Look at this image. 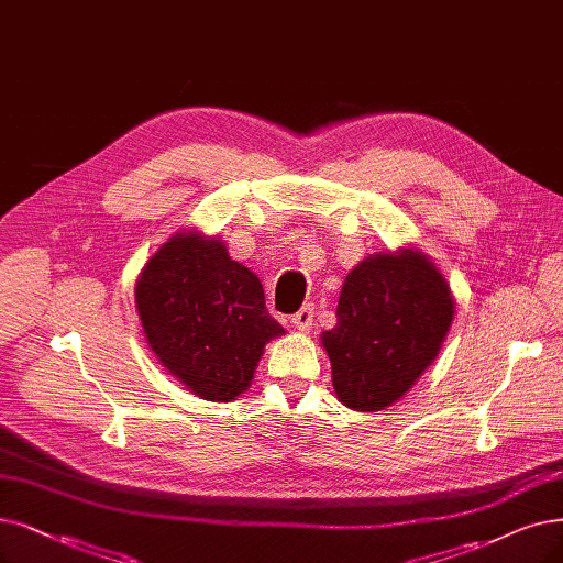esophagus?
Instances as JSON below:
<instances>
[{
    "label": "esophagus",
    "instance_id": "1",
    "mask_svg": "<svg viewBox=\"0 0 563 563\" xmlns=\"http://www.w3.org/2000/svg\"><path fill=\"white\" fill-rule=\"evenodd\" d=\"M290 323H294L300 332H309L311 323H313V309L307 305L300 311H296L294 317H290Z\"/></svg>",
    "mask_w": 563,
    "mask_h": 563
}]
</instances>
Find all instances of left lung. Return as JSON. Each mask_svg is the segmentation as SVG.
Segmentation results:
<instances>
[{"instance_id":"left-lung-1","label":"left lung","mask_w":563,"mask_h":563,"mask_svg":"<svg viewBox=\"0 0 563 563\" xmlns=\"http://www.w3.org/2000/svg\"><path fill=\"white\" fill-rule=\"evenodd\" d=\"M455 317L437 265L413 246L360 261L342 286L336 325L321 334L332 388L353 411H380L434 363Z\"/></svg>"}]
</instances>
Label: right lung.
<instances>
[{
  "label": "right lung",
  "instance_id": "right-lung-1",
  "mask_svg": "<svg viewBox=\"0 0 563 563\" xmlns=\"http://www.w3.org/2000/svg\"><path fill=\"white\" fill-rule=\"evenodd\" d=\"M136 309L166 372L208 401H233L250 388L265 344L286 332L252 269L198 231L175 233L145 263Z\"/></svg>",
  "mask_w": 563,
  "mask_h": 563
}]
</instances>
